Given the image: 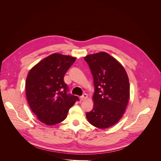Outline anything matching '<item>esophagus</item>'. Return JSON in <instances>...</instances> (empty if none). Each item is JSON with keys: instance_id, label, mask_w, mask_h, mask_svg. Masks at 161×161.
<instances>
[{"instance_id": "obj_1", "label": "esophagus", "mask_w": 161, "mask_h": 161, "mask_svg": "<svg viewBox=\"0 0 161 161\" xmlns=\"http://www.w3.org/2000/svg\"><path fill=\"white\" fill-rule=\"evenodd\" d=\"M86 98H87V94L86 93H84L82 96L80 97V101H85Z\"/></svg>"}]
</instances>
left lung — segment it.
I'll return each mask as SVG.
<instances>
[{"label": "left lung", "instance_id": "obj_1", "mask_svg": "<svg viewBox=\"0 0 161 161\" xmlns=\"http://www.w3.org/2000/svg\"><path fill=\"white\" fill-rule=\"evenodd\" d=\"M93 77L92 109L86 114L96 128H108L121 119L130 97V83L124 68L106 52L85 57Z\"/></svg>", "mask_w": 161, "mask_h": 161}]
</instances>
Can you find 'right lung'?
Listing matches in <instances>:
<instances>
[{
    "mask_svg": "<svg viewBox=\"0 0 161 161\" xmlns=\"http://www.w3.org/2000/svg\"><path fill=\"white\" fill-rule=\"evenodd\" d=\"M76 58L53 53L33 67L27 77L26 97L33 113L42 123L55 125L64 120L70 108L79 101L69 93L64 75Z\"/></svg>",
    "mask_w": 161,
    "mask_h": 161,
    "instance_id": "obj_1",
    "label": "right lung"
}]
</instances>
